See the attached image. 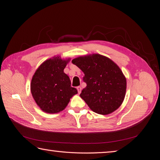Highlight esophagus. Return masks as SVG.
Returning <instances> with one entry per match:
<instances>
[{"mask_svg": "<svg viewBox=\"0 0 160 160\" xmlns=\"http://www.w3.org/2000/svg\"><path fill=\"white\" fill-rule=\"evenodd\" d=\"M77 91H78V93H81V87H80V86H78V87H77Z\"/></svg>", "mask_w": 160, "mask_h": 160, "instance_id": "obj_1", "label": "esophagus"}]
</instances>
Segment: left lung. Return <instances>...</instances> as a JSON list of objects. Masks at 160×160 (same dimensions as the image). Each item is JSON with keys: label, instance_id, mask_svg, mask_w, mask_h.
Returning <instances> with one entry per match:
<instances>
[{"label": "left lung", "instance_id": "1", "mask_svg": "<svg viewBox=\"0 0 160 160\" xmlns=\"http://www.w3.org/2000/svg\"><path fill=\"white\" fill-rule=\"evenodd\" d=\"M72 63L84 72L87 86L80 97L90 109L101 115L113 112L122 105L126 91V79L119 67L99 54L80 57Z\"/></svg>", "mask_w": 160, "mask_h": 160}]
</instances>
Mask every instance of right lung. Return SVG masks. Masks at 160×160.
<instances>
[{"instance_id":"right-lung-1","label":"right lung","mask_w":160,"mask_h":160,"mask_svg":"<svg viewBox=\"0 0 160 160\" xmlns=\"http://www.w3.org/2000/svg\"><path fill=\"white\" fill-rule=\"evenodd\" d=\"M69 60L59 57L48 59L40 65L31 81V93L37 104L46 113H55L63 110L70 99L77 93L71 86L68 75L63 72Z\"/></svg>"}]
</instances>
